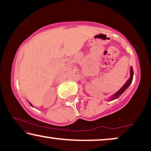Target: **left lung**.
I'll return each instance as SVG.
<instances>
[{"instance_id": "obj_1", "label": "left lung", "mask_w": 151, "mask_h": 151, "mask_svg": "<svg viewBox=\"0 0 151 151\" xmlns=\"http://www.w3.org/2000/svg\"><path fill=\"white\" fill-rule=\"evenodd\" d=\"M132 78H133V70H132V67H130V77L129 78V79H128V81H126V83L124 84L123 87H122L121 89L119 90V91H118L117 92H116V93L114 94L112 99H116V98H118L122 93H123L124 91H125L126 89H127L128 86H129L130 85V83H132Z\"/></svg>"}]
</instances>
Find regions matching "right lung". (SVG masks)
<instances>
[{"instance_id": "1", "label": "right lung", "mask_w": 151, "mask_h": 151, "mask_svg": "<svg viewBox=\"0 0 151 151\" xmlns=\"http://www.w3.org/2000/svg\"><path fill=\"white\" fill-rule=\"evenodd\" d=\"M30 105H31V106H32V104H30Z\"/></svg>"}]
</instances>
